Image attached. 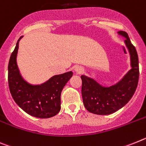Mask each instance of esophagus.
<instances>
[{
	"label": "esophagus",
	"instance_id": "esophagus-1",
	"mask_svg": "<svg viewBox=\"0 0 146 146\" xmlns=\"http://www.w3.org/2000/svg\"><path fill=\"white\" fill-rule=\"evenodd\" d=\"M75 71L77 73H82L84 72V70L82 69V67H80V66H76V68H75Z\"/></svg>",
	"mask_w": 146,
	"mask_h": 146
}]
</instances>
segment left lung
Listing matches in <instances>:
<instances>
[{"instance_id": "8db88e82", "label": "left lung", "mask_w": 146, "mask_h": 146, "mask_svg": "<svg viewBox=\"0 0 146 146\" xmlns=\"http://www.w3.org/2000/svg\"><path fill=\"white\" fill-rule=\"evenodd\" d=\"M118 34L126 38L125 42L131 55V69L120 82L110 87H102L85 76H81L84 105L91 113L101 115L114 113L130 101L137 87L140 72L136 48L127 33L120 31Z\"/></svg>"}]
</instances>
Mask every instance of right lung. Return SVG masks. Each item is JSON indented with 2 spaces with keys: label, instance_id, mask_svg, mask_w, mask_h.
Returning <instances> with one entry per match:
<instances>
[{
  "label": "right lung",
  "instance_id": "1",
  "mask_svg": "<svg viewBox=\"0 0 146 146\" xmlns=\"http://www.w3.org/2000/svg\"><path fill=\"white\" fill-rule=\"evenodd\" d=\"M11 54L8 65V83L15 103L29 115L39 118L51 117L60 111L61 92L73 76L71 71L56 75L41 85H31L24 81L16 63L19 41Z\"/></svg>",
  "mask_w": 146,
  "mask_h": 146
}]
</instances>
